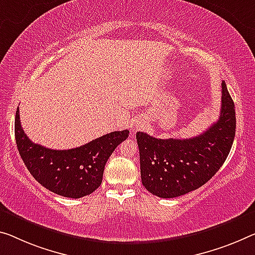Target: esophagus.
I'll return each mask as SVG.
<instances>
[{
  "mask_svg": "<svg viewBox=\"0 0 255 255\" xmlns=\"http://www.w3.org/2000/svg\"><path fill=\"white\" fill-rule=\"evenodd\" d=\"M143 125H144V122H141V121H139V122H136L134 124V128H133V130L138 131V130H140L141 128H143Z\"/></svg>",
  "mask_w": 255,
  "mask_h": 255,
  "instance_id": "esophagus-1",
  "label": "esophagus"
}]
</instances>
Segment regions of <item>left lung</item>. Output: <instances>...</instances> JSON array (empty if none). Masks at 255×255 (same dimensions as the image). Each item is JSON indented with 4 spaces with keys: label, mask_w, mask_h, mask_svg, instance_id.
<instances>
[{
    "label": "left lung",
    "mask_w": 255,
    "mask_h": 255,
    "mask_svg": "<svg viewBox=\"0 0 255 255\" xmlns=\"http://www.w3.org/2000/svg\"><path fill=\"white\" fill-rule=\"evenodd\" d=\"M221 85L220 116L202 134L157 139L136 133L141 181L152 195L173 198L190 193L205 185L228 157L236 132V114L225 81Z\"/></svg>",
    "instance_id": "obj_1"
}]
</instances>
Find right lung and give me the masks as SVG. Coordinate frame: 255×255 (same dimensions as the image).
Wrapping results in <instances>:
<instances>
[{"label":"right lung","mask_w":255,"mask_h":255,"mask_svg":"<svg viewBox=\"0 0 255 255\" xmlns=\"http://www.w3.org/2000/svg\"><path fill=\"white\" fill-rule=\"evenodd\" d=\"M128 133L115 131L73 149H50L28 139L21 128L19 107L15 112V142L26 167L43 187L64 197L81 198L92 194L101 185L109 156Z\"/></svg>","instance_id":"obj_1"}]
</instances>
